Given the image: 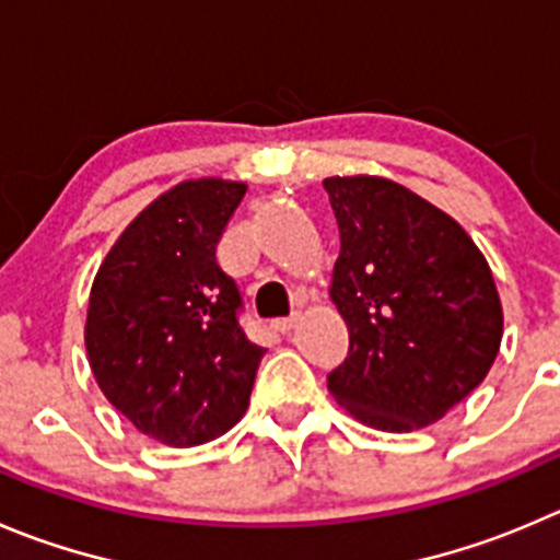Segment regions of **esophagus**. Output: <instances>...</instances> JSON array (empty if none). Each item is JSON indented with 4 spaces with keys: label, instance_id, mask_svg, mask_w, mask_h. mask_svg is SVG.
<instances>
[{
    "label": "esophagus",
    "instance_id": "obj_1",
    "mask_svg": "<svg viewBox=\"0 0 560 560\" xmlns=\"http://www.w3.org/2000/svg\"><path fill=\"white\" fill-rule=\"evenodd\" d=\"M296 318H300V316H285V318H275V322H271V327H275L277 332H291V329L296 327Z\"/></svg>",
    "mask_w": 560,
    "mask_h": 560
}]
</instances>
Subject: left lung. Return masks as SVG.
<instances>
[{
  "label": "left lung",
  "instance_id": "1",
  "mask_svg": "<svg viewBox=\"0 0 560 560\" xmlns=\"http://www.w3.org/2000/svg\"><path fill=\"white\" fill-rule=\"evenodd\" d=\"M324 189L340 231L329 300L349 327L329 393L380 431L436 423L498 357L492 269L454 217L396 180L335 175Z\"/></svg>",
  "mask_w": 560,
  "mask_h": 560
}]
</instances>
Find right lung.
<instances>
[{
  "mask_svg": "<svg viewBox=\"0 0 560 560\" xmlns=\"http://www.w3.org/2000/svg\"><path fill=\"white\" fill-rule=\"evenodd\" d=\"M247 184L180 180L131 220L90 289L84 346L112 407L173 448L225 434L247 412L264 346L217 244Z\"/></svg>",
  "mask_w": 560,
  "mask_h": 560,
  "instance_id": "1",
  "label": "right lung"
}]
</instances>
